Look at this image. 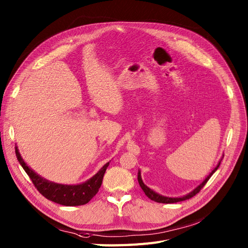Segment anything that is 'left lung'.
I'll use <instances>...</instances> for the list:
<instances>
[{"instance_id":"left-lung-1","label":"left lung","mask_w":248,"mask_h":248,"mask_svg":"<svg viewBox=\"0 0 248 248\" xmlns=\"http://www.w3.org/2000/svg\"><path fill=\"white\" fill-rule=\"evenodd\" d=\"M219 165H220V162L218 163V165L217 166V168H215V169L209 174V176L207 177L196 189H194L193 191H191L190 194H188V195H186V196H185V197H181V198H168V197H164V196H161V195H158V194L155 193L154 190H151L149 187H147V186L144 185V183H143V181H142V179H141L140 172L138 173V181H139V185H140L141 188H142L143 191H144V193H145V195H146L150 200H153V201L157 202V203H164V204L177 203V202H181V201H186V200H188V199H190V198H193L194 196H196V195L199 193V191L203 188V186L206 185L207 181L209 180V178L212 176V174L218 169Z\"/></svg>"}]
</instances>
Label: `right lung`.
Instances as JSON below:
<instances>
[{
    "mask_svg": "<svg viewBox=\"0 0 248 248\" xmlns=\"http://www.w3.org/2000/svg\"><path fill=\"white\" fill-rule=\"evenodd\" d=\"M15 154H16L19 164L29 175L30 179L33 182V185L38 189L39 193L46 199L50 200V201L63 206H79L89 203L99 191L104 174H105L107 167L109 166V163H107L93 177L84 183H81V185L63 186L40 177L23 162L17 147H15Z\"/></svg>",
    "mask_w": 248,
    "mask_h": 248,
    "instance_id": "1",
    "label": "right lung"
}]
</instances>
